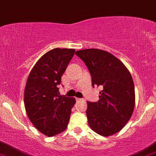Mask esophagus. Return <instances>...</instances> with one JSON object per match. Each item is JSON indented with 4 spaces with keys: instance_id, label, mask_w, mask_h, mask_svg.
<instances>
[{
    "instance_id": "34e87169",
    "label": "esophagus",
    "mask_w": 156,
    "mask_h": 156,
    "mask_svg": "<svg viewBox=\"0 0 156 156\" xmlns=\"http://www.w3.org/2000/svg\"><path fill=\"white\" fill-rule=\"evenodd\" d=\"M76 101H84V99L83 98H76Z\"/></svg>"
}]
</instances>
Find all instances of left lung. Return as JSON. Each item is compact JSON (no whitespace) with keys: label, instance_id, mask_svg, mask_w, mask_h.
Masks as SVG:
<instances>
[{"label":"left lung","instance_id":"8db88e82","mask_svg":"<svg viewBox=\"0 0 156 156\" xmlns=\"http://www.w3.org/2000/svg\"><path fill=\"white\" fill-rule=\"evenodd\" d=\"M88 67L92 86H102L99 101L87 102L90 128L104 137L121 131L132 115L135 91L132 76L124 64L107 51L86 49L76 51Z\"/></svg>","mask_w":156,"mask_h":156}]
</instances>
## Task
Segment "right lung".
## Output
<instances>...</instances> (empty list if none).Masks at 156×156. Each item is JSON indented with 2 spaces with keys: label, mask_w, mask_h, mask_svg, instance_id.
<instances>
[{
  "label": "right lung",
  "mask_w": 156,
  "mask_h": 156,
  "mask_svg": "<svg viewBox=\"0 0 156 156\" xmlns=\"http://www.w3.org/2000/svg\"><path fill=\"white\" fill-rule=\"evenodd\" d=\"M74 49H55L45 53L33 67L25 85L24 103L28 119L41 133L53 137L66 130L74 98L60 95L58 86Z\"/></svg>",
  "instance_id": "add662e5"
}]
</instances>
